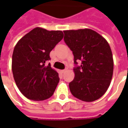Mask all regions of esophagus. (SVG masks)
I'll return each instance as SVG.
<instances>
[{
    "label": "esophagus",
    "instance_id": "esophagus-1",
    "mask_svg": "<svg viewBox=\"0 0 128 128\" xmlns=\"http://www.w3.org/2000/svg\"><path fill=\"white\" fill-rule=\"evenodd\" d=\"M66 70H67V69L62 70V73H64L65 72H66Z\"/></svg>",
    "mask_w": 128,
    "mask_h": 128
}]
</instances>
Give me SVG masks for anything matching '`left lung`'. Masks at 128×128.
Instances as JSON below:
<instances>
[{"mask_svg": "<svg viewBox=\"0 0 128 128\" xmlns=\"http://www.w3.org/2000/svg\"><path fill=\"white\" fill-rule=\"evenodd\" d=\"M64 42L74 56V80L69 83L73 96L94 102L102 97L112 78V50L104 38L90 29L64 31ZM81 61L80 66L77 62Z\"/></svg>", "mask_w": 128, "mask_h": 128, "instance_id": "left-lung-1", "label": "left lung"}]
</instances>
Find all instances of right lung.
I'll return each instance as SVG.
<instances>
[{
  "label": "right lung",
  "instance_id": "1",
  "mask_svg": "<svg viewBox=\"0 0 128 128\" xmlns=\"http://www.w3.org/2000/svg\"><path fill=\"white\" fill-rule=\"evenodd\" d=\"M64 37L62 31L36 27L21 38L12 56L13 75L22 94L27 99H48L59 83L58 73L50 67V52Z\"/></svg>",
  "mask_w": 128,
  "mask_h": 128
}]
</instances>
